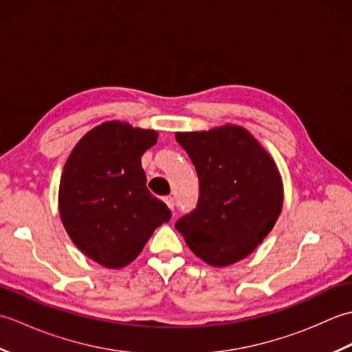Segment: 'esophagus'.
Segmentation results:
<instances>
[{
  "label": "esophagus",
  "mask_w": 352,
  "mask_h": 352,
  "mask_svg": "<svg viewBox=\"0 0 352 352\" xmlns=\"http://www.w3.org/2000/svg\"><path fill=\"white\" fill-rule=\"evenodd\" d=\"M163 201H164V203H166V206L170 208V210H174V207H175L174 198H172V197H164Z\"/></svg>",
  "instance_id": "esophagus-1"
}]
</instances>
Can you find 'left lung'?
I'll return each instance as SVG.
<instances>
[{
	"label": "left lung",
	"instance_id": "8db88e82",
	"mask_svg": "<svg viewBox=\"0 0 352 352\" xmlns=\"http://www.w3.org/2000/svg\"><path fill=\"white\" fill-rule=\"evenodd\" d=\"M199 180L195 210L175 228L212 266L245 258L271 233L283 207V183L272 157L243 126L177 133Z\"/></svg>",
	"mask_w": 352,
	"mask_h": 352
}]
</instances>
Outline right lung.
I'll return each mask as SVG.
<instances>
[{"label":"right lung","mask_w":352,"mask_h":352,"mask_svg":"<svg viewBox=\"0 0 352 352\" xmlns=\"http://www.w3.org/2000/svg\"><path fill=\"white\" fill-rule=\"evenodd\" d=\"M154 130L110 121L86 133L60 178L58 212L77 248L110 269L124 267L154 230L170 219L168 206L146 189L140 157L157 144Z\"/></svg>","instance_id":"right-lung-1"}]
</instances>
